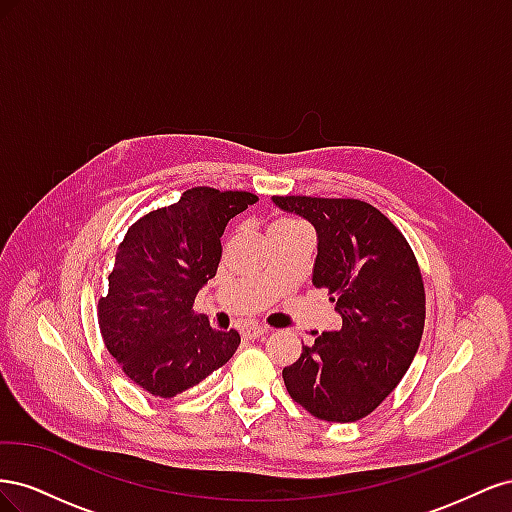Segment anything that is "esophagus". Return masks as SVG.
<instances>
[{
    "label": "esophagus",
    "mask_w": 512,
    "mask_h": 512,
    "mask_svg": "<svg viewBox=\"0 0 512 512\" xmlns=\"http://www.w3.org/2000/svg\"><path fill=\"white\" fill-rule=\"evenodd\" d=\"M265 333H269V329L267 327H260V324H247L245 331H243V335L250 337V339H256V337L265 335Z\"/></svg>",
    "instance_id": "esophagus-1"
}]
</instances>
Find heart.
Masks as SVG:
<instances>
[{
	"instance_id": "heart-1",
	"label": "heart",
	"mask_w": 512,
	"mask_h": 512,
	"mask_svg": "<svg viewBox=\"0 0 512 512\" xmlns=\"http://www.w3.org/2000/svg\"><path fill=\"white\" fill-rule=\"evenodd\" d=\"M294 226H303V224H299L297 220H292V218H280V220H275V222L271 224V228H269V230H280V228H294Z\"/></svg>"
}]
</instances>
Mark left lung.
<instances>
[{"mask_svg":"<svg viewBox=\"0 0 512 512\" xmlns=\"http://www.w3.org/2000/svg\"><path fill=\"white\" fill-rule=\"evenodd\" d=\"M318 232L314 286L329 292L342 329L316 337L284 367L290 397L331 423H354L389 397L425 329L421 267L401 230L356 198L273 196Z\"/></svg>","mask_w":512,"mask_h":512,"instance_id":"left-lung-1","label":"left lung"}]
</instances>
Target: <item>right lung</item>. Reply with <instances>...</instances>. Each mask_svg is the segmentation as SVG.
I'll list each match as a JSON object with an SVG mask.
<instances>
[{"label": "right lung", "instance_id": "right-lung-1", "mask_svg": "<svg viewBox=\"0 0 512 512\" xmlns=\"http://www.w3.org/2000/svg\"><path fill=\"white\" fill-rule=\"evenodd\" d=\"M258 200L252 192L192 188L149 211L126 232L98 301V324L126 376L151 395L175 397L222 367L239 331H215L194 299L218 273L230 218Z\"/></svg>", "mask_w": 512, "mask_h": 512}]
</instances>
